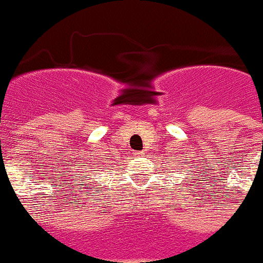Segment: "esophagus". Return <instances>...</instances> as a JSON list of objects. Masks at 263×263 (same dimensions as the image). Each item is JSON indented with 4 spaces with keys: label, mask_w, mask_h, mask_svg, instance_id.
<instances>
[{
    "label": "esophagus",
    "mask_w": 263,
    "mask_h": 263,
    "mask_svg": "<svg viewBox=\"0 0 263 263\" xmlns=\"http://www.w3.org/2000/svg\"><path fill=\"white\" fill-rule=\"evenodd\" d=\"M136 156L137 157H142V156H143V155H142V154H136Z\"/></svg>",
    "instance_id": "1"
}]
</instances>
